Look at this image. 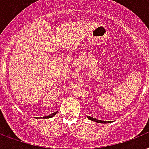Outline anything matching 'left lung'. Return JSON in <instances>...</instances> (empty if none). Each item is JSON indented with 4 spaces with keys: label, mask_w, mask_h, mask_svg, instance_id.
I'll list each match as a JSON object with an SVG mask.
<instances>
[{
    "label": "left lung",
    "mask_w": 149,
    "mask_h": 149,
    "mask_svg": "<svg viewBox=\"0 0 149 149\" xmlns=\"http://www.w3.org/2000/svg\"><path fill=\"white\" fill-rule=\"evenodd\" d=\"M88 117V118L89 120H91L92 122H98V123H110L111 122H108V121H101V120H98L96 118H92V117H90V116H87Z\"/></svg>",
    "instance_id": "obj_1"
}]
</instances>
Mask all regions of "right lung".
Segmentation results:
<instances>
[{
	"label": "right lung",
	"mask_w": 149,
	"mask_h": 149,
	"mask_svg": "<svg viewBox=\"0 0 149 149\" xmlns=\"http://www.w3.org/2000/svg\"><path fill=\"white\" fill-rule=\"evenodd\" d=\"M57 113H58V111H57V112H54V113H53V114H49V115H47V116L43 117V118H42H42H42H42H52V117L54 116L55 114H57Z\"/></svg>",
	"instance_id": "obj_1"
}]
</instances>
